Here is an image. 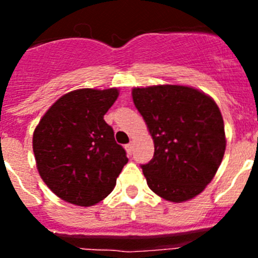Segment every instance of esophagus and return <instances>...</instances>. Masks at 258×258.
Returning a JSON list of instances; mask_svg holds the SVG:
<instances>
[{
	"mask_svg": "<svg viewBox=\"0 0 258 258\" xmlns=\"http://www.w3.org/2000/svg\"><path fill=\"white\" fill-rule=\"evenodd\" d=\"M125 150H126L127 155H132V152H133V145H132V143H127V145H125Z\"/></svg>",
	"mask_w": 258,
	"mask_h": 258,
	"instance_id": "esophagus-1",
	"label": "esophagus"
}]
</instances>
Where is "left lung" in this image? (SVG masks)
<instances>
[{"label":"left lung","mask_w":258,"mask_h":258,"mask_svg":"<svg viewBox=\"0 0 258 258\" xmlns=\"http://www.w3.org/2000/svg\"><path fill=\"white\" fill-rule=\"evenodd\" d=\"M132 95L155 145L151 161L141 165L149 187L173 203L199 195L213 179L226 149L216 102L183 85L134 88Z\"/></svg>","instance_id":"left-lung-1"}]
</instances>
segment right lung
<instances>
[{"instance_id":"add662e5","label":"right lung","mask_w":258,"mask_h":258,"mask_svg":"<svg viewBox=\"0 0 258 258\" xmlns=\"http://www.w3.org/2000/svg\"><path fill=\"white\" fill-rule=\"evenodd\" d=\"M118 97L116 88L79 89L60 97L33 133L41 178L56 197L90 207L108 197L127 163L103 116Z\"/></svg>"}]
</instances>
